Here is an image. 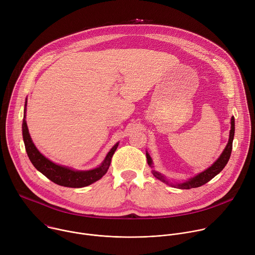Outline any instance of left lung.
Segmentation results:
<instances>
[{
    "label": "left lung",
    "mask_w": 255,
    "mask_h": 255,
    "mask_svg": "<svg viewBox=\"0 0 255 255\" xmlns=\"http://www.w3.org/2000/svg\"><path fill=\"white\" fill-rule=\"evenodd\" d=\"M234 133H235V120H234V117H232L231 118V130H230V135H229V141H228V144H227V146L225 147L224 151L220 155V157L215 161V163L212 166L207 168L205 171H203V172L199 173L198 175L194 176L190 180L186 181V183L178 184L177 185L178 189L189 190V189H192V188H199V187L207 184L208 181H210L213 177H215L218 173H219L225 167V165L227 164V162L230 158V155H231V152H232V143H233ZM146 157H147V162H148L149 166L153 167L151 157L149 156L148 153H146ZM152 173L156 178H158V179L164 181V183L168 184L167 181L165 180V177H163L160 173L156 172L155 170H152Z\"/></svg>",
    "instance_id": "1"
}]
</instances>
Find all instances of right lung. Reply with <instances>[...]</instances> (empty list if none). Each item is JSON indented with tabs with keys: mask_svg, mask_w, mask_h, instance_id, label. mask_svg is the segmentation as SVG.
I'll use <instances>...</instances> for the list:
<instances>
[{
	"mask_svg": "<svg viewBox=\"0 0 255 255\" xmlns=\"http://www.w3.org/2000/svg\"><path fill=\"white\" fill-rule=\"evenodd\" d=\"M26 105L25 104V111H24V118H23V124H22V131H23V140L25 144V148L27 155L32 162V164L35 166V168L39 170L42 174H44L47 178H49L56 185L67 187V188H83L87 187L95 181L99 180L108 170L109 166H110L113 154L115 153L118 143L115 144L113 148L109 151L107 154L104 162L97 168L87 171H79V170H72L68 167L61 166L58 164L53 163L49 159H47L45 156H43L38 149L35 147L34 143L31 140L30 134L28 132V127L26 123Z\"/></svg>",
	"mask_w": 255,
	"mask_h": 255,
	"instance_id": "obj_1",
	"label": "right lung"
}]
</instances>
